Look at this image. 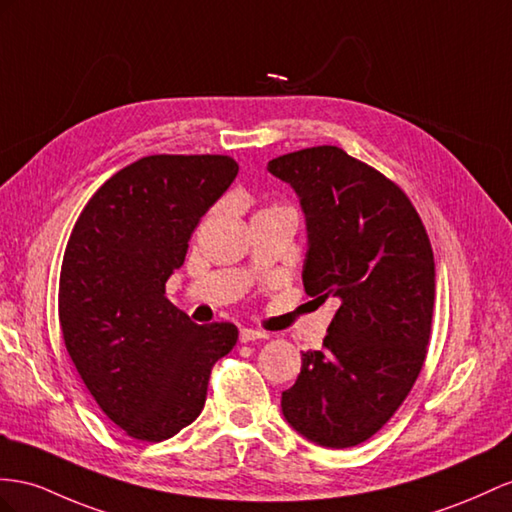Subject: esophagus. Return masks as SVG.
I'll use <instances>...</instances> for the list:
<instances>
[{"label":"esophagus","instance_id":"obj_1","mask_svg":"<svg viewBox=\"0 0 512 512\" xmlns=\"http://www.w3.org/2000/svg\"><path fill=\"white\" fill-rule=\"evenodd\" d=\"M257 339H268V333L257 331V329H242V331H240V342H242V344L257 342Z\"/></svg>","mask_w":512,"mask_h":512}]
</instances>
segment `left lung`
<instances>
[{"mask_svg": "<svg viewBox=\"0 0 512 512\" xmlns=\"http://www.w3.org/2000/svg\"><path fill=\"white\" fill-rule=\"evenodd\" d=\"M307 216L309 296L339 309L320 350L303 352L283 415L324 448H352L381 430L424 368L435 255L409 196L344 149H300L268 162Z\"/></svg>", "mask_w": 512, "mask_h": 512, "instance_id": "1", "label": "left lung"}]
</instances>
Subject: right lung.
I'll list each match as a JSON object with an SVG mask.
<instances>
[{"mask_svg":"<svg viewBox=\"0 0 512 512\" xmlns=\"http://www.w3.org/2000/svg\"><path fill=\"white\" fill-rule=\"evenodd\" d=\"M235 175L229 155L142 157L90 196L64 248V346L99 409L138 441L192 424L214 363L238 342L235 324L199 326L166 298L192 231Z\"/></svg>","mask_w":512,"mask_h":512,"instance_id":"obj_1","label":"right lung"}]
</instances>
